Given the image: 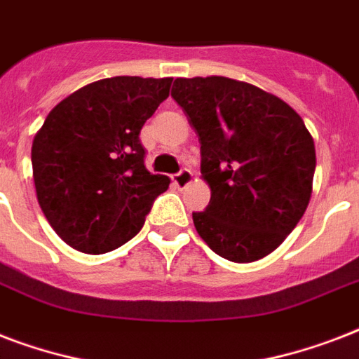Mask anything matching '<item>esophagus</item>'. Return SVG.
Returning a JSON list of instances; mask_svg holds the SVG:
<instances>
[{"label": "esophagus", "mask_w": 359, "mask_h": 359, "mask_svg": "<svg viewBox=\"0 0 359 359\" xmlns=\"http://www.w3.org/2000/svg\"><path fill=\"white\" fill-rule=\"evenodd\" d=\"M191 180H194V173L190 169H180L179 173L173 175V184L177 188H186L188 184H191Z\"/></svg>", "instance_id": "esophagus-1"}]
</instances>
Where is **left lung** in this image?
Listing matches in <instances>:
<instances>
[{
  "label": "left lung",
  "mask_w": 359,
  "mask_h": 359,
  "mask_svg": "<svg viewBox=\"0 0 359 359\" xmlns=\"http://www.w3.org/2000/svg\"><path fill=\"white\" fill-rule=\"evenodd\" d=\"M171 97L201 143L210 188L197 233L233 262L272 253L300 222L313 191L315 141L281 98L225 76L177 78Z\"/></svg>",
  "instance_id": "left-lung-1"
}]
</instances>
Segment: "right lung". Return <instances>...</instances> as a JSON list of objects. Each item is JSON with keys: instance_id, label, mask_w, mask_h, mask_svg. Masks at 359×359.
<instances>
[{"instance_id": "1", "label": "right lung", "mask_w": 359, "mask_h": 359, "mask_svg": "<svg viewBox=\"0 0 359 359\" xmlns=\"http://www.w3.org/2000/svg\"><path fill=\"white\" fill-rule=\"evenodd\" d=\"M173 78L115 76L63 98L33 137L42 212L70 248L100 255L134 238L169 188L147 171L140 132L169 97Z\"/></svg>"}]
</instances>
